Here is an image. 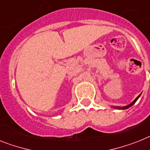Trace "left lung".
Returning a JSON list of instances; mask_svg holds the SVG:
<instances>
[{
    "label": "left lung",
    "instance_id": "left-lung-1",
    "mask_svg": "<svg viewBox=\"0 0 150 150\" xmlns=\"http://www.w3.org/2000/svg\"><path fill=\"white\" fill-rule=\"evenodd\" d=\"M139 96H140V94H139V96L137 97V98L135 99V100H133V102L131 103V104H128V105H127V106H124V107H121V108H119V107H116V108H118V109H127V108H129V107H131L132 105H133V104H135L136 103V101H137V100H138V98H139Z\"/></svg>",
    "mask_w": 150,
    "mask_h": 150
}]
</instances>
